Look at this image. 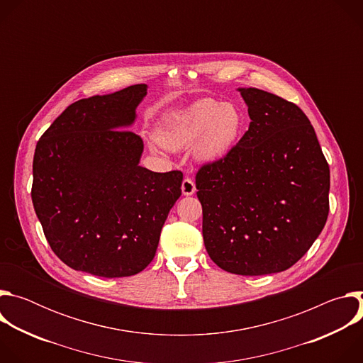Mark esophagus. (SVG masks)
<instances>
[{
    "label": "esophagus",
    "instance_id": "1",
    "mask_svg": "<svg viewBox=\"0 0 363 363\" xmlns=\"http://www.w3.org/2000/svg\"><path fill=\"white\" fill-rule=\"evenodd\" d=\"M182 194L184 195H186V196H189V195H194L195 194V191H196V188H195V182L191 179V178H185L184 181H182Z\"/></svg>",
    "mask_w": 363,
    "mask_h": 363
}]
</instances>
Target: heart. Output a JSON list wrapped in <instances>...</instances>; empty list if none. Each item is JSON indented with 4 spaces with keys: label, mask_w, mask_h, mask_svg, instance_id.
I'll return each mask as SVG.
<instances>
[{
    "label": "heart",
    "mask_w": 363,
    "mask_h": 363,
    "mask_svg": "<svg viewBox=\"0 0 363 363\" xmlns=\"http://www.w3.org/2000/svg\"><path fill=\"white\" fill-rule=\"evenodd\" d=\"M242 113L234 103L202 99L169 115L158 129L160 142L172 150L192 145L199 162L223 160L242 132Z\"/></svg>",
    "instance_id": "heart-1"
}]
</instances>
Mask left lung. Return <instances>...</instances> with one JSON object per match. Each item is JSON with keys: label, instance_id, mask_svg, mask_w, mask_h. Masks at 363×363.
<instances>
[{"label": "left lung", "instance_id": "obj_1", "mask_svg": "<svg viewBox=\"0 0 363 363\" xmlns=\"http://www.w3.org/2000/svg\"><path fill=\"white\" fill-rule=\"evenodd\" d=\"M238 91L248 106V130L195 177L203 244L228 273H280L300 260L326 224L330 171L298 106L255 87Z\"/></svg>", "mask_w": 363, "mask_h": 363}]
</instances>
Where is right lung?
Segmentation results:
<instances>
[{"instance_id":"obj_1","label":"right lung","mask_w":363,"mask_h":363,"mask_svg":"<svg viewBox=\"0 0 363 363\" xmlns=\"http://www.w3.org/2000/svg\"><path fill=\"white\" fill-rule=\"evenodd\" d=\"M146 89L77 100L37 142L33 205L51 250L73 270L108 279L140 273L181 196L182 172L140 167L143 142L128 130Z\"/></svg>"}]
</instances>
